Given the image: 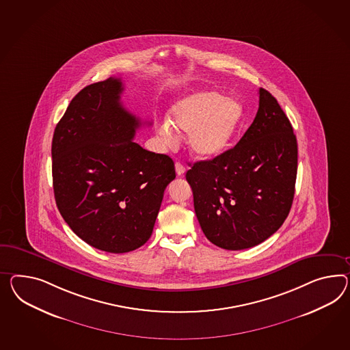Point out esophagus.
Here are the masks:
<instances>
[{"label": "esophagus", "mask_w": 350, "mask_h": 350, "mask_svg": "<svg viewBox=\"0 0 350 350\" xmlns=\"http://www.w3.org/2000/svg\"><path fill=\"white\" fill-rule=\"evenodd\" d=\"M175 170H176L178 176H181V175H184V172H185V166H184L183 163H180V162H176V163H175Z\"/></svg>", "instance_id": "1"}]
</instances>
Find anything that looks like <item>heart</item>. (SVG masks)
Returning <instances> with one entry per match:
<instances>
[{
    "instance_id": "b5f03b06",
    "label": "heart",
    "mask_w": 350,
    "mask_h": 350,
    "mask_svg": "<svg viewBox=\"0 0 350 350\" xmlns=\"http://www.w3.org/2000/svg\"><path fill=\"white\" fill-rule=\"evenodd\" d=\"M243 118L242 105L226 99L218 91H200L188 95L171 108L170 120H162L157 135L166 147L179 141L178 132L188 135L190 152L199 159H211L224 152Z\"/></svg>"
}]
</instances>
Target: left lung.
Listing matches in <instances>:
<instances>
[{
	"label": "left lung",
	"instance_id": "8db88e82",
	"mask_svg": "<svg viewBox=\"0 0 350 350\" xmlns=\"http://www.w3.org/2000/svg\"><path fill=\"white\" fill-rule=\"evenodd\" d=\"M297 160L289 119L260 88L256 117L239 144L187 172L206 239L226 250H243L277 232L293 203Z\"/></svg>",
	"mask_w": 350,
	"mask_h": 350
}]
</instances>
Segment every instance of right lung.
<instances>
[{
    "label": "right lung",
    "instance_id": "right-lung-1",
    "mask_svg": "<svg viewBox=\"0 0 350 350\" xmlns=\"http://www.w3.org/2000/svg\"><path fill=\"white\" fill-rule=\"evenodd\" d=\"M123 82L109 77L72 99L54 129L55 203L81 240L123 254L151 237L163 191L175 179L167 154L133 142L138 118L120 103Z\"/></svg>",
    "mask_w": 350,
    "mask_h": 350
}]
</instances>
